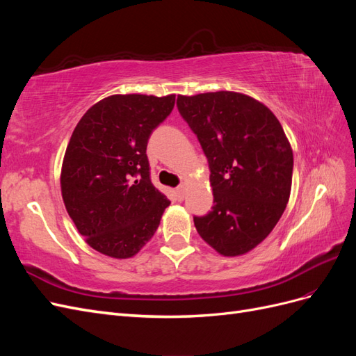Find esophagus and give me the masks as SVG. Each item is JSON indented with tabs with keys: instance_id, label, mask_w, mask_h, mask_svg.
I'll return each instance as SVG.
<instances>
[{
	"instance_id": "34e87169",
	"label": "esophagus",
	"mask_w": 356,
	"mask_h": 356,
	"mask_svg": "<svg viewBox=\"0 0 356 356\" xmlns=\"http://www.w3.org/2000/svg\"><path fill=\"white\" fill-rule=\"evenodd\" d=\"M175 193H177V197H178V200H182V199H184V195H186L184 186H178V187L175 188Z\"/></svg>"
}]
</instances>
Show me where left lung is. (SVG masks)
Returning a JSON list of instances; mask_svg holds the SVG:
<instances>
[{"instance_id":"obj_1","label":"left lung","mask_w":356,"mask_h":356,"mask_svg":"<svg viewBox=\"0 0 356 356\" xmlns=\"http://www.w3.org/2000/svg\"><path fill=\"white\" fill-rule=\"evenodd\" d=\"M177 106L211 170L213 207L193 217L197 233L222 255L251 251L289 199L294 160L281 123L266 105L236 92L179 95Z\"/></svg>"}]
</instances>
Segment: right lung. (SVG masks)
Masks as SVG:
<instances>
[{"label":"right lung","instance_id":"1","mask_svg":"<svg viewBox=\"0 0 356 356\" xmlns=\"http://www.w3.org/2000/svg\"><path fill=\"white\" fill-rule=\"evenodd\" d=\"M174 105L175 95H113L75 126L63 157L62 197L98 252L129 258L156 233L170 202L153 186L147 144Z\"/></svg>","mask_w":356,"mask_h":356}]
</instances>
